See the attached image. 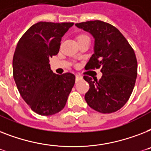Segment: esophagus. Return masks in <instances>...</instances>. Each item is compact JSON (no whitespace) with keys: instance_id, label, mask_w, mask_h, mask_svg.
<instances>
[{"instance_id":"1","label":"esophagus","mask_w":151,"mask_h":151,"mask_svg":"<svg viewBox=\"0 0 151 151\" xmlns=\"http://www.w3.org/2000/svg\"><path fill=\"white\" fill-rule=\"evenodd\" d=\"M82 78H83V77H82L81 75H80V74H77V75H76V80H77V81L82 79Z\"/></svg>"}]
</instances>
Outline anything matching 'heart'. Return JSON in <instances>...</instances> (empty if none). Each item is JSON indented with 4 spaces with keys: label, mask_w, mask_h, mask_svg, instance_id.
Here are the masks:
<instances>
[{
    "label": "heart",
    "mask_w": 151,
    "mask_h": 151,
    "mask_svg": "<svg viewBox=\"0 0 151 151\" xmlns=\"http://www.w3.org/2000/svg\"><path fill=\"white\" fill-rule=\"evenodd\" d=\"M85 37H88L86 35H84V34H81V35H79L78 36V40H80V39H82V38H85Z\"/></svg>",
    "instance_id": "heart-1"
}]
</instances>
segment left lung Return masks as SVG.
<instances>
[{"instance_id":"1","label":"left lung","mask_w":151,"mask_h":151,"mask_svg":"<svg viewBox=\"0 0 151 151\" xmlns=\"http://www.w3.org/2000/svg\"><path fill=\"white\" fill-rule=\"evenodd\" d=\"M75 25L95 38L94 54L85 69H101L100 80L85 75L89 90L84 99L91 109L101 113L118 111L133 92L137 76L134 50L115 26L102 21H88Z\"/></svg>"}]
</instances>
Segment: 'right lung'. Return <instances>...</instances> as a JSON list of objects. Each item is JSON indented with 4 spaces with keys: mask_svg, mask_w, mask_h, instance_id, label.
Masks as SVG:
<instances>
[{
    "mask_svg": "<svg viewBox=\"0 0 151 151\" xmlns=\"http://www.w3.org/2000/svg\"><path fill=\"white\" fill-rule=\"evenodd\" d=\"M73 25V22H40L24 32L16 46L14 81L24 101L41 116H52L63 109L75 83L74 74H56L49 63L59 52L63 35Z\"/></svg>",
    "mask_w": 151,
    "mask_h": 151,
    "instance_id": "right-lung-1",
    "label": "right lung"
}]
</instances>
